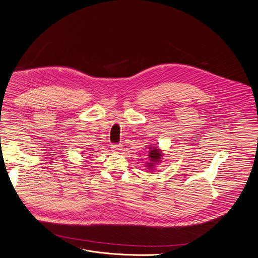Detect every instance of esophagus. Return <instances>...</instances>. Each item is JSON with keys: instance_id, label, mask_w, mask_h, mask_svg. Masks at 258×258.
<instances>
[{"instance_id": "34e87169", "label": "esophagus", "mask_w": 258, "mask_h": 258, "mask_svg": "<svg viewBox=\"0 0 258 258\" xmlns=\"http://www.w3.org/2000/svg\"><path fill=\"white\" fill-rule=\"evenodd\" d=\"M111 149H112V151L119 152V151L122 150V146L120 144H118V145H111Z\"/></svg>"}]
</instances>
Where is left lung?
I'll list each match as a JSON object with an SVG mask.
<instances>
[{"label": "left lung", "mask_w": 258, "mask_h": 258, "mask_svg": "<svg viewBox=\"0 0 258 258\" xmlns=\"http://www.w3.org/2000/svg\"><path fill=\"white\" fill-rule=\"evenodd\" d=\"M151 151H149V159L151 160L152 163H149V168H152L154 166L155 163H158L161 160V157L163 156V154L161 153V151L158 148H150Z\"/></svg>", "instance_id": "8db88e82"}]
</instances>
